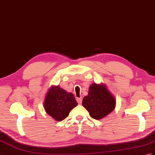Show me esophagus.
Returning a JSON list of instances; mask_svg holds the SVG:
<instances>
[{"label":"esophagus","mask_w":155,"mask_h":155,"mask_svg":"<svg viewBox=\"0 0 155 155\" xmlns=\"http://www.w3.org/2000/svg\"><path fill=\"white\" fill-rule=\"evenodd\" d=\"M77 101L78 102V104H81L82 103V97H81V98H77Z\"/></svg>","instance_id":"obj_1"}]
</instances>
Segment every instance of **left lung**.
I'll return each mask as SVG.
<instances>
[{"instance_id":"left-lung-1","label":"left lung","mask_w":155,"mask_h":155,"mask_svg":"<svg viewBox=\"0 0 155 155\" xmlns=\"http://www.w3.org/2000/svg\"><path fill=\"white\" fill-rule=\"evenodd\" d=\"M82 104L91 117L100 120L114 110L116 100L104 84L94 83L90 86L88 94L84 97Z\"/></svg>"}]
</instances>
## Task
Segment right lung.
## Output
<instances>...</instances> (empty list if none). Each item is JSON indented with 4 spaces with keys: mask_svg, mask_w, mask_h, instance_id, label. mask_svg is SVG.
<instances>
[{
    "mask_svg": "<svg viewBox=\"0 0 155 155\" xmlns=\"http://www.w3.org/2000/svg\"><path fill=\"white\" fill-rule=\"evenodd\" d=\"M77 102L72 93H67L59 86H52L46 95L44 108L46 112L56 121L64 120L70 111L77 106Z\"/></svg>",
    "mask_w": 155,
    "mask_h": 155,
    "instance_id": "add662e5",
    "label": "right lung"
}]
</instances>
